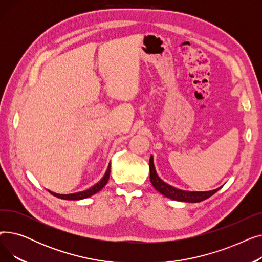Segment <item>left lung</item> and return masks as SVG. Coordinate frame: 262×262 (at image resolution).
Here are the masks:
<instances>
[{
    "label": "left lung",
    "mask_w": 262,
    "mask_h": 262,
    "mask_svg": "<svg viewBox=\"0 0 262 262\" xmlns=\"http://www.w3.org/2000/svg\"><path fill=\"white\" fill-rule=\"evenodd\" d=\"M149 180L152 183L153 187L160 192L164 196H167L171 200L178 201V202H187V203H200L206 199L213 195L215 192H217L221 187H219L214 190L210 191H186L177 189L166 182H163L161 178L158 176L155 166H154V158L153 155L149 157Z\"/></svg>",
    "instance_id": "8db88e82"
}]
</instances>
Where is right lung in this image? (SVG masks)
Masks as SVG:
<instances>
[{"instance_id":"add662e5","label":"right lung","mask_w":262,"mask_h":262,"mask_svg":"<svg viewBox=\"0 0 262 262\" xmlns=\"http://www.w3.org/2000/svg\"><path fill=\"white\" fill-rule=\"evenodd\" d=\"M109 175H110V162L107 167V170L104 174V176L102 177V180L100 182L96 183L95 185H93L92 187H90L87 190L84 191H79V192H75V193H70V194H59V193H55L53 191L48 190L51 194H53L54 196H56L58 199L61 200H68V201H79V200H84L87 198H90L91 195L98 193L100 190H102L104 188V186L107 184L108 180H109Z\"/></svg>"}]
</instances>
